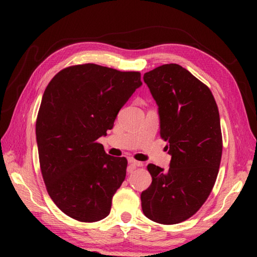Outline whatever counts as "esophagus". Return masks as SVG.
I'll return each mask as SVG.
<instances>
[{
	"mask_svg": "<svg viewBox=\"0 0 257 257\" xmlns=\"http://www.w3.org/2000/svg\"><path fill=\"white\" fill-rule=\"evenodd\" d=\"M128 162H129V164L132 165V167H134V168H136V167H143V163H142V162H139V161H136V160H134V159H129Z\"/></svg>",
	"mask_w": 257,
	"mask_h": 257,
	"instance_id": "esophagus-1",
	"label": "esophagus"
}]
</instances>
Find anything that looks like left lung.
I'll list each match as a JSON object with an SVG mask.
<instances>
[{
  "mask_svg": "<svg viewBox=\"0 0 257 257\" xmlns=\"http://www.w3.org/2000/svg\"><path fill=\"white\" fill-rule=\"evenodd\" d=\"M159 105L160 135L171 155L168 170L147 165L151 186L141 195L150 220L176 224L193 216L210 196L222 156L219 110L210 88L179 64L144 75Z\"/></svg>",
  "mask_w": 257,
  "mask_h": 257,
  "instance_id": "left-lung-1",
  "label": "left lung"
}]
</instances>
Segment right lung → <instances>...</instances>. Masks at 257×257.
Returning a JSON list of instances; mask_svg holds the SVG:
<instances>
[{"label": "right lung", "instance_id": "1", "mask_svg": "<svg viewBox=\"0 0 257 257\" xmlns=\"http://www.w3.org/2000/svg\"><path fill=\"white\" fill-rule=\"evenodd\" d=\"M141 85V72L94 63L64 68L47 85L36 120L41 171L52 201L72 219L96 222L110 213L128 162L97 139Z\"/></svg>", "mask_w": 257, "mask_h": 257}]
</instances>
